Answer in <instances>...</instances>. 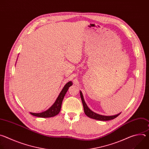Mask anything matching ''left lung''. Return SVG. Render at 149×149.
I'll return each instance as SVG.
<instances>
[{
  "instance_id": "obj_1",
  "label": "left lung",
  "mask_w": 149,
  "mask_h": 149,
  "mask_svg": "<svg viewBox=\"0 0 149 149\" xmlns=\"http://www.w3.org/2000/svg\"><path fill=\"white\" fill-rule=\"evenodd\" d=\"M80 96H81V98L82 100V102L83 104V107H84V113L86 114V115H87L88 117L95 119V120H100V121H108V120H113L115 118H116L117 117H118L120 114H118L116 115H114V116H103V115H100L98 114H97L94 112H93L92 110H91L87 106V104L85 102V100L84 99V97L82 95V92L80 91Z\"/></svg>"
}]
</instances>
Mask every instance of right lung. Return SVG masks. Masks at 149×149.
Segmentation results:
<instances>
[{
  "label": "right lung",
  "mask_w": 149,
  "mask_h": 149,
  "mask_svg": "<svg viewBox=\"0 0 149 149\" xmlns=\"http://www.w3.org/2000/svg\"><path fill=\"white\" fill-rule=\"evenodd\" d=\"M72 85V81H69L68 83H67L65 86L63 87L62 90H61V93H59L58 97H57L56 101L53 104V105L51 107L48 109L47 110L43 111L42 113H30L31 114L38 117H42V118H48V117H52L54 116H56L58 114V113L60 112L61 109V105L63 101V98L65 97V95L66 93L67 92L69 87L71 86Z\"/></svg>",
  "instance_id": "obj_1"
}]
</instances>
